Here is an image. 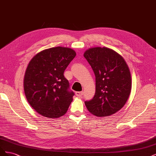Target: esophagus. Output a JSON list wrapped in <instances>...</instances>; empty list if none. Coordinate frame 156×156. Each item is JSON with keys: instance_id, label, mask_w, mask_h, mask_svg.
Segmentation results:
<instances>
[{"instance_id": "esophagus-1", "label": "esophagus", "mask_w": 156, "mask_h": 156, "mask_svg": "<svg viewBox=\"0 0 156 156\" xmlns=\"http://www.w3.org/2000/svg\"><path fill=\"white\" fill-rule=\"evenodd\" d=\"M75 94H76V96L78 97H81L83 95V92H75Z\"/></svg>"}]
</instances>
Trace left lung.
<instances>
[{"label": "left lung", "mask_w": 156, "mask_h": 156, "mask_svg": "<svg viewBox=\"0 0 156 156\" xmlns=\"http://www.w3.org/2000/svg\"><path fill=\"white\" fill-rule=\"evenodd\" d=\"M84 56L96 77V92L84 103L88 111L96 116L115 114L124 106L131 89L129 69L119 53L107 48L87 50Z\"/></svg>", "instance_id": "left-lung-1"}]
</instances>
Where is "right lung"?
I'll return each instance as SVG.
<instances>
[{
    "label": "right lung",
    "mask_w": 156,
    "mask_h": 156,
    "mask_svg": "<svg viewBox=\"0 0 156 156\" xmlns=\"http://www.w3.org/2000/svg\"><path fill=\"white\" fill-rule=\"evenodd\" d=\"M75 56L72 49L56 47L40 52L30 61L24 77L25 94L41 115L56 119L67 112L74 92L64 72Z\"/></svg>",
    "instance_id": "1"
}]
</instances>
